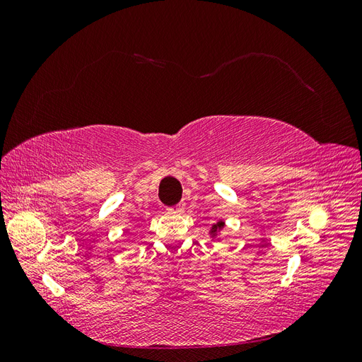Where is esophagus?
<instances>
[{
  "mask_svg": "<svg viewBox=\"0 0 362 362\" xmlns=\"http://www.w3.org/2000/svg\"><path fill=\"white\" fill-rule=\"evenodd\" d=\"M184 208H185V204L180 202L178 205H175V206H172V208H170V211H173V213H181V211H184Z\"/></svg>",
  "mask_w": 362,
  "mask_h": 362,
  "instance_id": "1",
  "label": "esophagus"
}]
</instances>
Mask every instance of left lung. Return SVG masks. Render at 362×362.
Returning a JSON list of instances; mask_svg holds the SVG:
<instances>
[{
	"mask_svg": "<svg viewBox=\"0 0 362 362\" xmlns=\"http://www.w3.org/2000/svg\"><path fill=\"white\" fill-rule=\"evenodd\" d=\"M223 225H225L223 222H217L216 225H213V228H211V231H210V234H211V235H214V234H216V233L218 231V229H221V228H223Z\"/></svg>",
	"mask_w": 362,
	"mask_h": 362,
	"instance_id": "1",
	"label": "left lung"
}]
</instances>
